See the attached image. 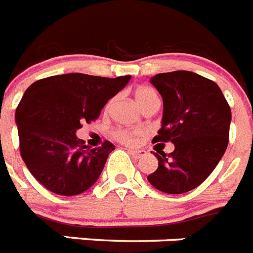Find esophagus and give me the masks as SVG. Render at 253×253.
I'll list each match as a JSON object with an SVG mask.
<instances>
[{
    "label": "esophagus",
    "instance_id": "esophagus-1",
    "mask_svg": "<svg viewBox=\"0 0 253 253\" xmlns=\"http://www.w3.org/2000/svg\"><path fill=\"white\" fill-rule=\"evenodd\" d=\"M128 153L132 155L135 159H140L141 157H144L145 154H146V151L145 150H136V149H128Z\"/></svg>",
    "mask_w": 253,
    "mask_h": 253
}]
</instances>
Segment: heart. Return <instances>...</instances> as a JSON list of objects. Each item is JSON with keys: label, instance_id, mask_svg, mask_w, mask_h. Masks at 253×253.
Masks as SVG:
<instances>
[{"label": "heart", "instance_id": "obj_1", "mask_svg": "<svg viewBox=\"0 0 253 253\" xmlns=\"http://www.w3.org/2000/svg\"><path fill=\"white\" fill-rule=\"evenodd\" d=\"M135 100L139 104L140 108L144 111L145 108H148L149 105L154 104V103H159V96H158L157 91L149 86H140L135 90ZM113 105V100H109L105 105V111L108 112ZM144 135L142 131L140 129H126V128H118L113 132V136L122 144L126 145H135L139 141V139Z\"/></svg>", "mask_w": 253, "mask_h": 253}]
</instances>
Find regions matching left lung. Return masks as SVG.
Segmentation results:
<instances>
[{
    "instance_id": "1",
    "label": "left lung",
    "mask_w": 253,
    "mask_h": 253,
    "mask_svg": "<svg viewBox=\"0 0 253 253\" xmlns=\"http://www.w3.org/2000/svg\"><path fill=\"white\" fill-rule=\"evenodd\" d=\"M150 83L163 98L162 127L154 142L174 150L154 155L157 170L148 181L166 193H184L203 183L227 150L232 112L214 81L191 71L158 74Z\"/></svg>"
}]
</instances>
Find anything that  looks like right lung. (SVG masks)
Masks as SVG:
<instances>
[{
    "label": "right lung",
    "instance_id": "1",
    "mask_svg": "<svg viewBox=\"0 0 253 253\" xmlns=\"http://www.w3.org/2000/svg\"><path fill=\"white\" fill-rule=\"evenodd\" d=\"M129 79V75L109 79L76 72L41 79L25 90L15 113L20 154L47 190L75 196L99 178L114 145L104 141L91 149L78 139L76 131L99 117Z\"/></svg>",
    "mask_w": 253,
    "mask_h": 253
}]
</instances>
